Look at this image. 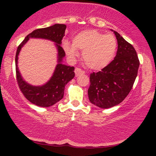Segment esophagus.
<instances>
[{"instance_id": "obj_1", "label": "esophagus", "mask_w": 156, "mask_h": 156, "mask_svg": "<svg viewBox=\"0 0 156 156\" xmlns=\"http://www.w3.org/2000/svg\"><path fill=\"white\" fill-rule=\"evenodd\" d=\"M74 72H75V75L77 76L79 75H80V74H84V70H82V69H80V68L79 67H76L75 68V70H74Z\"/></svg>"}]
</instances>
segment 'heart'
Returning a JSON list of instances; mask_svg holds the SVG:
<instances>
[{
  "instance_id": "heart-1",
  "label": "heart",
  "mask_w": 156,
  "mask_h": 156,
  "mask_svg": "<svg viewBox=\"0 0 156 156\" xmlns=\"http://www.w3.org/2000/svg\"><path fill=\"white\" fill-rule=\"evenodd\" d=\"M63 48L70 58H74L77 50L83 51L82 59L89 68L99 70L109 65L116 55L117 40L112 34H105L97 30H87L79 33L72 44L65 41Z\"/></svg>"
}]
</instances>
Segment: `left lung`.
Listing matches in <instances>:
<instances>
[{"instance_id": "obj_1", "label": "left lung", "mask_w": 156, "mask_h": 156, "mask_svg": "<svg viewBox=\"0 0 156 156\" xmlns=\"http://www.w3.org/2000/svg\"><path fill=\"white\" fill-rule=\"evenodd\" d=\"M114 33L118 42L116 57L101 71L90 74L89 101L103 108L113 107L124 100L133 86L140 65L133 45L117 32Z\"/></svg>"}]
</instances>
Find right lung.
I'll return each mask as SVG.
<instances>
[{
	"label": "right lung",
	"instance_id": "right-lung-1",
	"mask_svg": "<svg viewBox=\"0 0 156 156\" xmlns=\"http://www.w3.org/2000/svg\"><path fill=\"white\" fill-rule=\"evenodd\" d=\"M64 24H55L52 26L39 28L32 32L26 36L24 40L19 44L16 55V80L21 92L24 97L35 105L48 107L56 104L63 98L65 85L74 77V67H69L60 63L62 59L65 57V52L63 48L59 45L66 30ZM30 37L44 38L50 39L57 43L58 49V62L54 74L49 82L42 87L31 86L22 80L17 68V56L21 48Z\"/></svg>",
	"mask_w": 156,
	"mask_h": 156
}]
</instances>
